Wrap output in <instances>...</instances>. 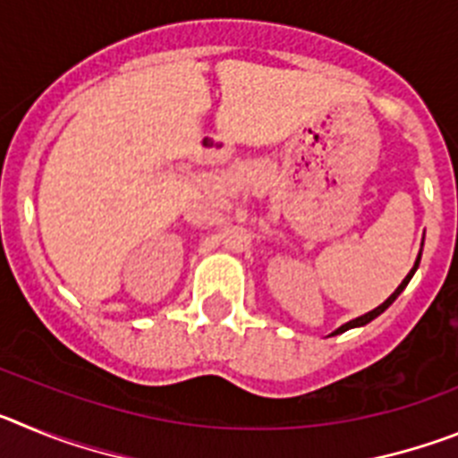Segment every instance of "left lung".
<instances>
[{
  "mask_svg": "<svg viewBox=\"0 0 458 458\" xmlns=\"http://www.w3.org/2000/svg\"><path fill=\"white\" fill-rule=\"evenodd\" d=\"M418 266H420V257H418V261H415V266H412V270H411V273H408V275H406V279H403L402 284L396 286V291H394V293H392V295H390V298H387V301H386V302H383V305H378V307H376V310L367 311L365 317H358V318H353V321H349V323H344V326H342V327H337V330H335V333H333V335H339V333H346V330H349V327L367 326V323H369V321H374V318H376V317H380V314H383V311H386V310H387V307H390V305H392V302H394V301H396V295H399V293H402V291H403V289H406V284H408V282H411V277H412V275H415V270H418Z\"/></svg>",
  "mask_w": 458,
  "mask_h": 458,
  "instance_id": "left-lung-1",
  "label": "left lung"
}]
</instances>
